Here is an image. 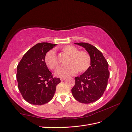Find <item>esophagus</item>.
Here are the masks:
<instances>
[{
  "mask_svg": "<svg viewBox=\"0 0 132 132\" xmlns=\"http://www.w3.org/2000/svg\"><path fill=\"white\" fill-rule=\"evenodd\" d=\"M65 79H66L65 78H61V81H63V80H65Z\"/></svg>",
  "mask_w": 132,
  "mask_h": 132,
  "instance_id": "esophagus-1",
  "label": "esophagus"
}]
</instances>
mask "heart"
I'll return each instance as SVG.
<instances>
[{
	"instance_id": "obj_1",
	"label": "heart",
	"mask_w": 132,
	"mask_h": 132,
	"mask_svg": "<svg viewBox=\"0 0 132 132\" xmlns=\"http://www.w3.org/2000/svg\"><path fill=\"white\" fill-rule=\"evenodd\" d=\"M66 53L70 55L69 65L60 66L54 73L59 77H66L73 75L79 72H84L89 68L91 62L90 55L85 51H79L78 49L73 45H67L63 48ZM46 65L51 69H54L59 65V61L56 51L51 50L48 51L45 57Z\"/></svg>"
}]
</instances>
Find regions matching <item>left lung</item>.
<instances>
[{"label": "left lung", "instance_id": "1", "mask_svg": "<svg viewBox=\"0 0 132 132\" xmlns=\"http://www.w3.org/2000/svg\"><path fill=\"white\" fill-rule=\"evenodd\" d=\"M75 44L85 49L91 59L90 66L80 76L75 77L71 89L73 97L82 103H90L102 96L110 76L109 64L102 53L94 46L87 43Z\"/></svg>", "mask_w": 132, "mask_h": 132}]
</instances>
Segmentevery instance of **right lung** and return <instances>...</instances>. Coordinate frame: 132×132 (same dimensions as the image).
Masks as SVG:
<instances>
[{"label":"right lung","mask_w":132,"mask_h":132,"mask_svg":"<svg viewBox=\"0 0 132 132\" xmlns=\"http://www.w3.org/2000/svg\"><path fill=\"white\" fill-rule=\"evenodd\" d=\"M56 44L40 43L30 48L17 66L18 87L23 99L42 105L53 98L60 78H53L45 63L46 53Z\"/></svg>","instance_id":"right-lung-1"}]
</instances>
